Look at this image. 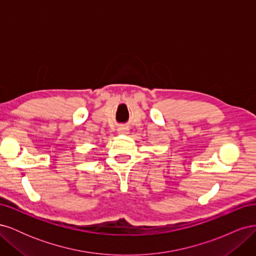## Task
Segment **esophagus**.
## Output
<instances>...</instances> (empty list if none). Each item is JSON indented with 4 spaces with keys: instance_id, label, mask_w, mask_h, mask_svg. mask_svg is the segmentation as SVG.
Masks as SVG:
<instances>
[{
    "instance_id": "obj_1",
    "label": "esophagus",
    "mask_w": 256,
    "mask_h": 256,
    "mask_svg": "<svg viewBox=\"0 0 256 256\" xmlns=\"http://www.w3.org/2000/svg\"><path fill=\"white\" fill-rule=\"evenodd\" d=\"M118 134H120V136H126V134H129V129H128L127 127H120V128L118 129Z\"/></svg>"
}]
</instances>
